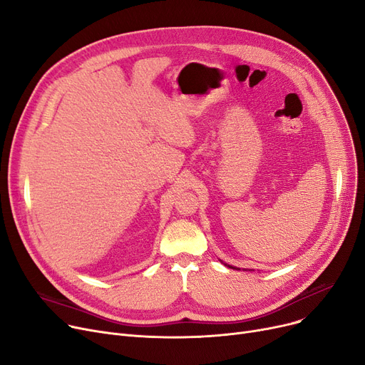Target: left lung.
Wrapping results in <instances>:
<instances>
[{
	"label": "left lung",
	"instance_id": "obj_1",
	"mask_svg": "<svg viewBox=\"0 0 365 365\" xmlns=\"http://www.w3.org/2000/svg\"><path fill=\"white\" fill-rule=\"evenodd\" d=\"M229 266V264H227ZM229 267H232V266H229ZM234 269H235V267H234Z\"/></svg>",
	"mask_w": 365,
	"mask_h": 365
}]
</instances>
